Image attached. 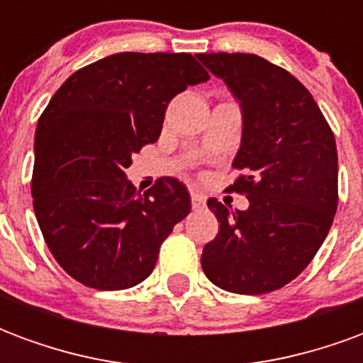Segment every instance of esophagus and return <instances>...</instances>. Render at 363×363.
Returning a JSON list of instances; mask_svg holds the SVG:
<instances>
[{"mask_svg":"<svg viewBox=\"0 0 363 363\" xmlns=\"http://www.w3.org/2000/svg\"><path fill=\"white\" fill-rule=\"evenodd\" d=\"M190 200H192V208L194 210H200V208H204L206 206V196H202L200 192H190Z\"/></svg>","mask_w":363,"mask_h":363,"instance_id":"esophagus-1","label":"esophagus"}]
</instances>
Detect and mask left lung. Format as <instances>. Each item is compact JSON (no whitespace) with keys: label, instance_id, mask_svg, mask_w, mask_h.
Returning <instances> with one entry per match:
<instances>
[{"label":"left lung","instance_id":"obj_1","mask_svg":"<svg viewBox=\"0 0 363 363\" xmlns=\"http://www.w3.org/2000/svg\"><path fill=\"white\" fill-rule=\"evenodd\" d=\"M243 111L239 171L229 192L249 208H208L220 231L202 251V270L218 288L260 296L303 272L325 241L338 206L335 134L311 93L284 67L255 54H200Z\"/></svg>","mask_w":363,"mask_h":363}]
</instances>
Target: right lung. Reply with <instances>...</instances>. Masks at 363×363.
I'll return each mask as SVG.
<instances>
[{
	"mask_svg": "<svg viewBox=\"0 0 363 363\" xmlns=\"http://www.w3.org/2000/svg\"><path fill=\"white\" fill-rule=\"evenodd\" d=\"M210 75L190 54L120 52L69 75L38 118L33 206L54 259L103 291L132 288L190 212L186 186L161 177L147 192L126 179L155 143L171 99Z\"/></svg>",
	"mask_w": 363,
	"mask_h": 363,
	"instance_id": "1",
	"label": "right lung"
}]
</instances>
